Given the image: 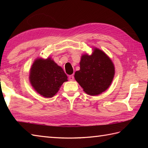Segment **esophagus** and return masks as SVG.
Instances as JSON below:
<instances>
[{
    "label": "esophagus",
    "instance_id": "34e87169",
    "mask_svg": "<svg viewBox=\"0 0 148 148\" xmlns=\"http://www.w3.org/2000/svg\"><path fill=\"white\" fill-rule=\"evenodd\" d=\"M69 80H70V81H73L74 79L73 75H71V76H69Z\"/></svg>",
    "mask_w": 148,
    "mask_h": 148
}]
</instances>
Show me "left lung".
Returning <instances> with one entry per match:
<instances>
[{
    "instance_id": "obj_1",
    "label": "left lung",
    "mask_w": 148,
    "mask_h": 148,
    "mask_svg": "<svg viewBox=\"0 0 148 148\" xmlns=\"http://www.w3.org/2000/svg\"><path fill=\"white\" fill-rule=\"evenodd\" d=\"M80 70L74 77L84 92L90 95H98L108 88L114 76V66L106 53L94 48L92 54L81 56Z\"/></svg>"
}]
</instances>
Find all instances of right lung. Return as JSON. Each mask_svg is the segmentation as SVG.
I'll use <instances>...</instances> for the list:
<instances>
[{"label": "right lung", "mask_w": 148, "mask_h": 148, "mask_svg": "<svg viewBox=\"0 0 148 148\" xmlns=\"http://www.w3.org/2000/svg\"><path fill=\"white\" fill-rule=\"evenodd\" d=\"M67 76L63 69L51 58H37L30 69L29 80L36 92L46 98H51L58 92Z\"/></svg>", "instance_id": "right-lung-1"}]
</instances>
